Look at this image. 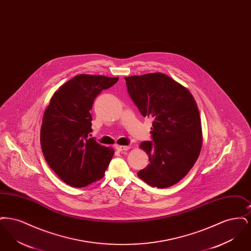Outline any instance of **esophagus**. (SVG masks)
<instances>
[{
	"label": "esophagus",
	"instance_id": "1",
	"mask_svg": "<svg viewBox=\"0 0 251 251\" xmlns=\"http://www.w3.org/2000/svg\"><path fill=\"white\" fill-rule=\"evenodd\" d=\"M130 146H117V150L119 151H128V150H130Z\"/></svg>",
	"mask_w": 251,
	"mask_h": 251
}]
</instances>
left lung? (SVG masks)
Returning a JSON list of instances; mask_svg holds the SVG:
<instances>
[{"label": "left lung", "instance_id": "left-lung-1", "mask_svg": "<svg viewBox=\"0 0 251 251\" xmlns=\"http://www.w3.org/2000/svg\"><path fill=\"white\" fill-rule=\"evenodd\" d=\"M124 79L141 115L152 120V141L140 144L150 164L137 175L151 186L170 187L186 176L201 153L202 131L196 100L186 87L160 72Z\"/></svg>", "mask_w": 251, "mask_h": 251}]
</instances>
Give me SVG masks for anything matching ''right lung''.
<instances>
[{
  "label": "right lung",
  "mask_w": 251,
  "mask_h": 251,
  "mask_svg": "<svg viewBox=\"0 0 251 251\" xmlns=\"http://www.w3.org/2000/svg\"><path fill=\"white\" fill-rule=\"evenodd\" d=\"M119 78L80 74L61 85L43 116L40 144L55 174L72 187H84L101 179L114 150L91 136L90 110L96 97Z\"/></svg>",
  "instance_id": "add662e5"
}]
</instances>
